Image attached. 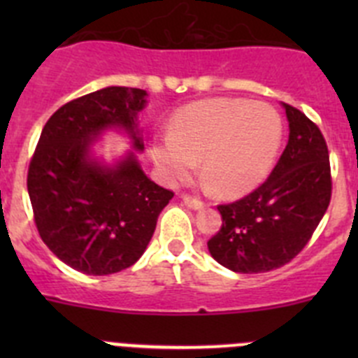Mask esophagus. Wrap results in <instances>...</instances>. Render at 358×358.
Masks as SVG:
<instances>
[{
  "label": "esophagus",
  "instance_id": "obj_1",
  "mask_svg": "<svg viewBox=\"0 0 358 358\" xmlns=\"http://www.w3.org/2000/svg\"><path fill=\"white\" fill-rule=\"evenodd\" d=\"M182 202H185L188 208H192V210H202V208L206 206V204H204L201 199L194 197V195H188V194L182 195Z\"/></svg>",
  "mask_w": 358,
  "mask_h": 358
}]
</instances>
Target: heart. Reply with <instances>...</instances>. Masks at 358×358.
<instances>
[{"label": "heart", "instance_id": "1", "mask_svg": "<svg viewBox=\"0 0 358 358\" xmlns=\"http://www.w3.org/2000/svg\"><path fill=\"white\" fill-rule=\"evenodd\" d=\"M280 140V115L268 103L208 98L177 110L170 134L152 141V157L170 182L189 179L202 159V179L211 192L231 197L262 181Z\"/></svg>", "mask_w": 358, "mask_h": 358}]
</instances>
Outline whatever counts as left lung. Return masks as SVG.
Returning <instances> with one entry per match:
<instances>
[{"mask_svg": "<svg viewBox=\"0 0 358 358\" xmlns=\"http://www.w3.org/2000/svg\"><path fill=\"white\" fill-rule=\"evenodd\" d=\"M289 143L256 189L218 204L222 226L208 240L211 256L242 274L267 273L305 249L331 199V170L324 136L301 110L283 103Z\"/></svg>", "mask_w": 358, "mask_h": 358, "instance_id": "left-lung-1", "label": "left lung"}]
</instances>
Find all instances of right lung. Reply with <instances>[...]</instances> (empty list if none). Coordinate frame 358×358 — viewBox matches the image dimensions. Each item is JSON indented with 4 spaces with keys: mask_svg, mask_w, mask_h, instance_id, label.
Returning <instances> with one entry per match:
<instances>
[{
    "mask_svg": "<svg viewBox=\"0 0 358 358\" xmlns=\"http://www.w3.org/2000/svg\"><path fill=\"white\" fill-rule=\"evenodd\" d=\"M147 91L106 87L75 98L44 125L28 166L34 220L50 251L75 271L91 276L120 273L140 260L157 217L173 192L150 181L136 157L113 169L90 159L91 141L107 127L132 134Z\"/></svg>",
    "mask_w": 358,
    "mask_h": 358,
    "instance_id": "right-lung-1",
    "label": "right lung"
}]
</instances>
